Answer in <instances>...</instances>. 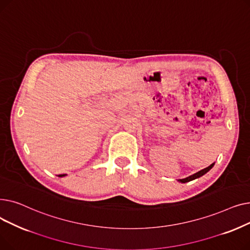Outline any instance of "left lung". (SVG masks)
<instances>
[{"label": "left lung", "mask_w": 250, "mask_h": 250, "mask_svg": "<svg viewBox=\"0 0 250 250\" xmlns=\"http://www.w3.org/2000/svg\"><path fill=\"white\" fill-rule=\"evenodd\" d=\"M214 165H215V163L211 164L208 167H207V168L201 170V171L196 172V173H194V174H192V175H190V176H188V177H186V178H183V179H178V181L181 182V183H186V182H188V181H191V180H194V179H196V178H199V177L205 175L207 172H208L209 170H211V169L214 167Z\"/></svg>", "instance_id": "8db88e82"}]
</instances>
